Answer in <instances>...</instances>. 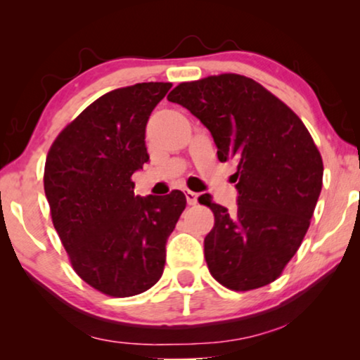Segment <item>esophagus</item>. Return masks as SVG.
Instances as JSON below:
<instances>
[{"instance_id": "1", "label": "esophagus", "mask_w": 360, "mask_h": 360, "mask_svg": "<svg viewBox=\"0 0 360 360\" xmlns=\"http://www.w3.org/2000/svg\"><path fill=\"white\" fill-rule=\"evenodd\" d=\"M185 196H186V203H188V205H196V203H198V193H195V191L186 190L185 191Z\"/></svg>"}]
</instances>
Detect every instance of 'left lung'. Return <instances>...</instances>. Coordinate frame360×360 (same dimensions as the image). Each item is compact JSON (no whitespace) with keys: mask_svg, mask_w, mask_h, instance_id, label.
<instances>
[{"mask_svg":"<svg viewBox=\"0 0 360 360\" xmlns=\"http://www.w3.org/2000/svg\"><path fill=\"white\" fill-rule=\"evenodd\" d=\"M167 100L206 126L219 162L233 160L238 210L201 196L214 226L205 238L210 274L248 292L282 274L309 228L323 186V160L302 120L252 78L223 73L180 83Z\"/></svg>","mask_w":360,"mask_h":360,"instance_id":"1","label":"left lung"}]
</instances>
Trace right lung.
Segmentation results:
<instances>
[{"instance_id": "1", "label": "right lung", "mask_w": 360, "mask_h": 360, "mask_svg": "<svg viewBox=\"0 0 360 360\" xmlns=\"http://www.w3.org/2000/svg\"><path fill=\"white\" fill-rule=\"evenodd\" d=\"M172 83H136L83 110L53 141L44 190L53 228L78 277L110 297L139 295L159 282L165 244L186 198L136 196L131 176L149 154L146 126Z\"/></svg>"}]
</instances>
